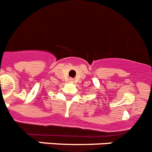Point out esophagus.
Masks as SVG:
<instances>
[{"label": "esophagus", "mask_w": 152, "mask_h": 152, "mask_svg": "<svg viewBox=\"0 0 152 152\" xmlns=\"http://www.w3.org/2000/svg\"><path fill=\"white\" fill-rule=\"evenodd\" d=\"M71 80H72V79H71Z\"/></svg>", "instance_id": "esophagus-1"}]
</instances>
